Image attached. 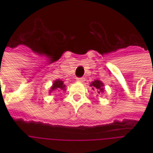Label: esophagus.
Here are the masks:
<instances>
[{
    "label": "esophagus",
    "instance_id": "obj_1",
    "mask_svg": "<svg viewBox=\"0 0 153 153\" xmlns=\"http://www.w3.org/2000/svg\"><path fill=\"white\" fill-rule=\"evenodd\" d=\"M76 81H77V82H82L84 81V78H83V77H77V78H76Z\"/></svg>",
    "mask_w": 153,
    "mask_h": 153
}]
</instances>
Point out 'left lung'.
<instances>
[{"mask_svg": "<svg viewBox=\"0 0 153 153\" xmlns=\"http://www.w3.org/2000/svg\"><path fill=\"white\" fill-rule=\"evenodd\" d=\"M90 86L93 87V89L94 90L97 91L98 94H100V92H104V88H103L104 84H103L100 81H99V80H95L94 82H93Z\"/></svg>", "mask_w": 153, "mask_h": 153, "instance_id": "1", "label": "left lung"}]
</instances>
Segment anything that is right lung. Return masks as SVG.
<instances>
[{"mask_svg": "<svg viewBox=\"0 0 153 153\" xmlns=\"http://www.w3.org/2000/svg\"><path fill=\"white\" fill-rule=\"evenodd\" d=\"M65 86L64 85V83H63L62 81H60V80H56V81H54L53 84V87L51 88L50 91H54V90H57V91L65 90Z\"/></svg>", "mask_w": 153, "mask_h": 153, "instance_id": "right-lung-1", "label": "right lung"}]
</instances>
